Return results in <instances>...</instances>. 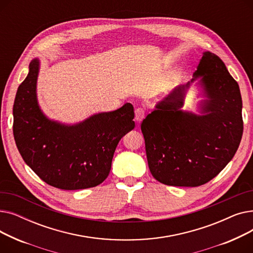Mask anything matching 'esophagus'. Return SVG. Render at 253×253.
<instances>
[{"mask_svg": "<svg viewBox=\"0 0 253 253\" xmlns=\"http://www.w3.org/2000/svg\"><path fill=\"white\" fill-rule=\"evenodd\" d=\"M144 116H145V109L139 106V108H137L135 110V121H137V122L142 121Z\"/></svg>", "mask_w": 253, "mask_h": 253, "instance_id": "1", "label": "esophagus"}]
</instances>
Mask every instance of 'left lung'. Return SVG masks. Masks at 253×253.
Here are the masks:
<instances>
[{
  "label": "left lung",
  "instance_id": "left-lung-1",
  "mask_svg": "<svg viewBox=\"0 0 253 253\" xmlns=\"http://www.w3.org/2000/svg\"><path fill=\"white\" fill-rule=\"evenodd\" d=\"M194 77H202L209 98L206 115L179 111L188 83L159 103L140 127L152 175L173 187H199L214 178L235 156L243 134L240 89L223 61L204 52Z\"/></svg>",
  "mask_w": 253,
  "mask_h": 253
}]
</instances>
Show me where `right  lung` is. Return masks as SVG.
Returning a JSON list of instances; mask_svg holds the SVG:
<instances>
[{"instance_id":"1","label":"right lung","mask_w":253,"mask_h":253,"mask_svg":"<svg viewBox=\"0 0 253 253\" xmlns=\"http://www.w3.org/2000/svg\"><path fill=\"white\" fill-rule=\"evenodd\" d=\"M38 72L39 61L34 60L13 105V134L22 159L54 188L96 187L110 173L118 142L135 126L133 106L126 103L76 126L49 121L37 102Z\"/></svg>"}]
</instances>
